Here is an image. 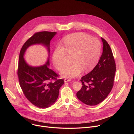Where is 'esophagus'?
I'll return each instance as SVG.
<instances>
[{
  "label": "esophagus",
  "instance_id": "esophagus-1",
  "mask_svg": "<svg viewBox=\"0 0 134 134\" xmlns=\"http://www.w3.org/2000/svg\"><path fill=\"white\" fill-rule=\"evenodd\" d=\"M71 81V79H65V80H64V82L66 83V82H70Z\"/></svg>",
  "mask_w": 134,
  "mask_h": 134
}]
</instances>
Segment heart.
<instances>
[{"mask_svg":"<svg viewBox=\"0 0 134 134\" xmlns=\"http://www.w3.org/2000/svg\"><path fill=\"white\" fill-rule=\"evenodd\" d=\"M64 48L57 47L52 54V62L55 68L62 70L66 65V53L72 55V64L66 67L61 72L64 77L74 78L84 70L88 72L97 64L101 51V44L96 37H91L83 33H76L66 36L64 40Z\"/></svg>","mask_w":134,"mask_h":134,"instance_id":"obj_1","label":"heart"}]
</instances>
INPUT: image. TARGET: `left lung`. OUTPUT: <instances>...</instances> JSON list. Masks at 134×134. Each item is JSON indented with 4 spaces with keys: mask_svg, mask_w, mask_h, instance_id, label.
I'll use <instances>...</instances> for the list:
<instances>
[{
    "mask_svg": "<svg viewBox=\"0 0 134 134\" xmlns=\"http://www.w3.org/2000/svg\"><path fill=\"white\" fill-rule=\"evenodd\" d=\"M103 44L102 54L94 69L81 79L82 87L76 93L84 104L95 105L102 102L111 92L116 70V63L111 48L101 37Z\"/></svg>",
    "mask_w": 134,
    "mask_h": 134,
    "instance_id": "1",
    "label": "left lung"
}]
</instances>
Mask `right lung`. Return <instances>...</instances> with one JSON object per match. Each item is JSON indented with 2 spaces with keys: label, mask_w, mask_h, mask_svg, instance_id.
Returning a JSON list of instances; mask_svg holds the SVG:
<instances>
[{
  "label": "right lung",
  "mask_w": 134,
  "mask_h": 134,
  "mask_svg": "<svg viewBox=\"0 0 134 134\" xmlns=\"http://www.w3.org/2000/svg\"><path fill=\"white\" fill-rule=\"evenodd\" d=\"M56 33L48 31L35 33L24 44L19 57L17 74L20 86L27 99L42 109L50 107L57 101L64 80H57L58 75L48 67L49 57L44 65L33 67L25 62L24 55L30 46L36 44L45 46L49 54L50 41ZM52 80L55 81L52 82Z\"/></svg>",
  "instance_id": "1"
}]
</instances>
